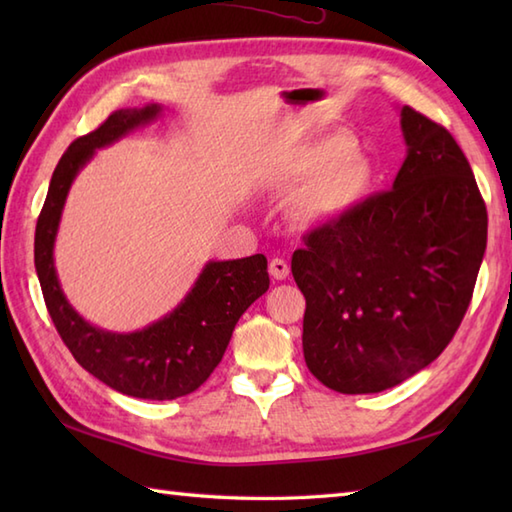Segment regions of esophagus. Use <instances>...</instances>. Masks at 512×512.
Segmentation results:
<instances>
[{
  "label": "esophagus",
  "mask_w": 512,
  "mask_h": 512,
  "mask_svg": "<svg viewBox=\"0 0 512 512\" xmlns=\"http://www.w3.org/2000/svg\"><path fill=\"white\" fill-rule=\"evenodd\" d=\"M270 275H273V279H286L290 275V266L288 262H284V259H270Z\"/></svg>",
  "instance_id": "esophagus-1"
}]
</instances>
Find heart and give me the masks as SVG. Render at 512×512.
Segmentation results:
<instances>
[{"instance_id":"b5f03b06","label":"heart","mask_w":512,"mask_h":512,"mask_svg":"<svg viewBox=\"0 0 512 512\" xmlns=\"http://www.w3.org/2000/svg\"><path fill=\"white\" fill-rule=\"evenodd\" d=\"M347 136H328L297 149L286 162V180L308 184L297 198L303 222H330L361 202L374 184V167Z\"/></svg>"}]
</instances>
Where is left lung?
Segmentation results:
<instances>
[{
	"label": "left lung",
	"instance_id": "left-lung-1",
	"mask_svg": "<svg viewBox=\"0 0 512 512\" xmlns=\"http://www.w3.org/2000/svg\"><path fill=\"white\" fill-rule=\"evenodd\" d=\"M400 127L407 158L391 191L312 228L292 255L303 358L341 394H376L436 361L486 250V204L460 145L409 105Z\"/></svg>",
	"mask_w": 512,
	"mask_h": 512
}]
</instances>
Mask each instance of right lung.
<instances>
[{
  "label": "right lung",
  "instance_id": "1",
  "mask_svg": "<svg viewBox=\"0 0 512 512\" xmlns=\"http://www.w3.org/2000/svg\"><path fill=\"white\" fill-rule=\"evenodd\" d=\"M158 114L156 103L118 110L65 149L37 220L35 268L54 328L76 363L125 396L173 400L198 389L220 365L235 323L268 290L266 257L209 262L189 295L167 317L145 330L116 334L94 328L70 306L59 286L52 255L63 204L76 173L90 162L96 149L112 145Z\"/></svg>",
  "mask_w": 512,
  "mask_h": 512
}]
</instances>
